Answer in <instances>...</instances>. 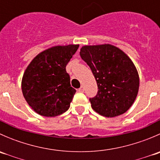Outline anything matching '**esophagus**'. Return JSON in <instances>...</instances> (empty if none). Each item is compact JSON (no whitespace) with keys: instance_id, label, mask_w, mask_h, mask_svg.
<instances>
[{"instance_id":"obj_1","label":"esophagus","mask_w":160,"mask_h":160,"mask_svg":"<svg viewBox=\"0 0 160 160\" xmlns=\"http://www.w3.org/2000/svg\"><path fill=\"white\" fill-rule=\"evenodd\" d=\"M84 87H83V86H81V87H80V88H79V92H84Z\"/></svg>"}]
</instances>
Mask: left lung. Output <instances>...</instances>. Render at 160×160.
<instances>
[{"label": "left lung", "instance_id": "8db88e82", "mask_svg": "<svg viewBox=\"0 0 160 160\" xmlns=\"http://www.w3.org/2000/svg\"><path fill=\"white\" fill-rule=\"evenodd\" d=\"M80 55L98 84V93L90 98L93 111L107 118L126 112L139 88L138 71L128 55L111 44L83 46Z\"/></svg>", "mask_w": 160, "mask_h": 160}]
</instances>
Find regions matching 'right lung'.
<instances>
[{"label":"right lung","mask_w":160,"mask_h":160,"mask_svg":"<svg viewBox=\"0 0 160 160\" xmlns=\"http://www.w3.org/2000/svg\"><path fill=\"white\" fill-rule=\"evenodd\" d=\"M78 48L79 45L52 46L37 55L27 67L22 93L37 114L55 117L69 109L76 90L66 67Z\"/></svg>","instance_id":"add662e5"}]
</instances>
